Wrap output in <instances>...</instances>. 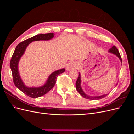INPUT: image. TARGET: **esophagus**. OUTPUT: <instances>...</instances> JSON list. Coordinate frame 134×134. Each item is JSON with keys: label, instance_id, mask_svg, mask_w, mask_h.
<instances>
[{"label": "esophagus", "instance_id": "esophagus-1", "mask_svg": "<svg viewBox=\"0 0 134 134\" xmlns=\"http://www.w3.org/2000/svg\"><path fill=\"white\" fill-rule=\"evenodd\" d=\"M78 64L75 62H69L66 66V70H70L72 69H78Z\"/></svg>", "mask_w": 134, "mask_h": 134}]
</instances>
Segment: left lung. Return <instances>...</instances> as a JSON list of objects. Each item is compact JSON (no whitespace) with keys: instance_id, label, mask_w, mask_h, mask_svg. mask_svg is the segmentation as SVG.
<instances>
[{"instance_id":"8db88e82","label":"left lung","mask_w":134,"mask_h":134,"mask_svg":"<svg viewBox=\"0 0 134 134\" xmlns=\"http://www.w3.org/2000/svg\"><path fill=\"white\" fill-rule=\"evenodd\" d=\"M108 52H110V53H111V54H113L116 55L117 57L120 59L121 63H122V59H121V58L120 52H119V50H117V48H116V47L115 46H113L111 47V48H110V49L108 50ZM75 86H76V90L78 91L79 94L83 97H84V98L88 99H91V100L100 99H102V98H104V97H105L108 94H103V95L99 96H88V95L86 94V93L84 92V91H83L82 88V87H81V76H80V72L78 75V79H77L76 82ZM116 86H117V84H116Z\"/></svg>"}]
</instances>
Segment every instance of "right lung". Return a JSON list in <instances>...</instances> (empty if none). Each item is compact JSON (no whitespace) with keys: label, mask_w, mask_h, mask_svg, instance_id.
Masks as SVG:
<instances>
[{"label":"right lung","mask_w":134,"mask_h":134,"mask_svg":"<svg viewBox=\"0 0 134 134\" xmlns=\"http://www.w3.org/2000/svg\"><path fill=\"white\" fill-rule=\"evenodd\" d=\"M54 34L48 33L37 35L34 37L28 38L19 43L15 47L14 53L10 62V67L13 76V82L15 87L21 90L23 93L31 98H38L44 95L53 88L56 82L58 76L65 71V69L55 71L51 73L43 86L40 87H28L24 84L18 71V63L21 58L25 53L26 47L28 44L33 41L40 40H49L54 37Z\"/></svg>","instance_id":"right-lung-1"}]
</instances>
